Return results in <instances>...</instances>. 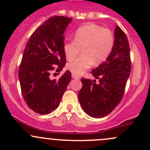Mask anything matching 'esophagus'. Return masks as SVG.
Instances as JSON below:
<instances>
[{
  "instance_id": "esophagus-1",
  "label": "esophagus",
  "mask_w": 150,
  "mask_h": 150,
  "mask_svg": "<svg viewBox=\"0 0 150 150\" xmlns=\"http://www.w3.org/2000/svg\"><path fill=\"white\" fill-rule=\"evenodd\" d=\"M72 78H74V79H77V80H79L80 78H81V77H80L79 75H75V74H72Z\"/></svg>"
}]
</instances>
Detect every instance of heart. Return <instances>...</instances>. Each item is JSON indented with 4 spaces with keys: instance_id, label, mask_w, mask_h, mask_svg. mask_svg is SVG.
I'll return each instance as SVG.
<instances>
[{
    "instance_id": "1",
    "label": "heart",
    "mask_w": 150,
    "mask_h": 150,
    "mask_svg": "<svg viewBox=\"0 0 150 150\" xmlns=\"http://www.w3.org/2000/svg\"><path fill=\"white\" fill-rule=\"evenodd\" d=\"M114 35L109 29L96 24L83 25L75 30L74 40H67L63 45V51L67 59L72 61L82 48V55L72 62L67 68L75 75H81L94 62H104L112 51Z\"/></svg>"
}]
</instances>
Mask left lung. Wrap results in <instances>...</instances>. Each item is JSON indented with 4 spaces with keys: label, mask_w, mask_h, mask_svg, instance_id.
Masks as SVG:
<instances>
[{
    "label": "left lung",
    "mask_w": 150,
    "mask_h": 150,
    "mask_svg": "<svg viewBox=\"0 0 150 150\" xmlns=\"http://www.w3.org/2000/svg\"><path fill=\"white\" fill-rule=\"evenodd\" d=\"M131 69L128 38L117 25L111 54L106 62L91 70L99 83H96V80L81 79L83 86L78 99L85 112L96 118L110 114L121 101Z\"/></svg>",
    "instance_id": "obj_1"
}]
</instances>
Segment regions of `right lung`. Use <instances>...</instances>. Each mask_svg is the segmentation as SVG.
I'll use <instances>...</instances> for the list:
<instances>
[{
  "label": "right lung",
  "mask_w": 150,
  "mask_h": 150,
  "mask_svg": "<svg viewBox=\"0 0 150 150\" xmlns=\"http://www.w3.org/2000/svg\"><path fill=\"white\" fill-rule=\"evenodd\" d=\"M72 19L50 17L35 30L24 51L19 69L21 91L28 107L38 114H49L58 107L71 81L68 70L59 80L51 79V73L59 74L65 65L64 33Z\"/></svg>",
  "instance_id": "1"
}]
</instances>
